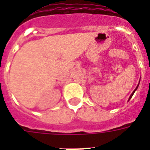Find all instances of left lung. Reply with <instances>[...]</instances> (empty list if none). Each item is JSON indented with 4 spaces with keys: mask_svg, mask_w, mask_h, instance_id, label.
I'll list each match as a JSON object with an SVG mask.
<instances>
[{
    "mask_svg": "<svg viewBox=\"0 0 150 150\" xmlns=\"http://www.w3.org/2000/svg\"><path fill=\"white\" fill-rule=\"evenodd\" d=\"M139 82H140V80H139ZM139 84H138V85H137V86H136V88H135V90H134V91H133V92H132V94H131V95H130V96H129V98H128V101H129V100H131V98H132V96H133V94L135 93V91H136V90H137V89H138V87H139Z\"/></svg>",
    "mask_w": 150,
    "mask_h": 150,
    "instance_id": "obj_1",
    "label": "left lung"
}]
</instances>
